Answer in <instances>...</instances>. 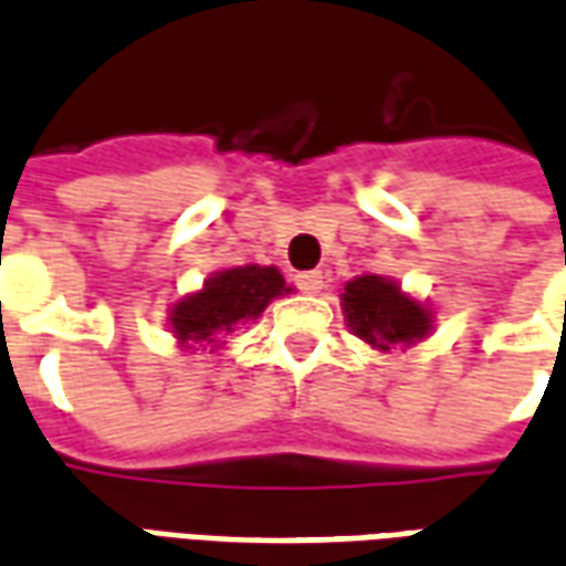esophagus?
I'll use <instances>...</instances> for the list:
<instances>
[{
  "label": "esophagus",
  "instance_id": "obj_1",
  "mask_svg": "<svg viewBox=\"0 0 566 566\" xmlns=\"http://www.w3.org/2000/svg\"><path fill=\"white\" fill-rule=\"evenodd\" d=\"M296 287L308 296L321 294V287H324V275H321V272H300V275H296Z\"/></svg>",
  "mask_w": 566,
  "mask_h": 566
}]
</instances>
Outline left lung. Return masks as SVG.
Returning a JSON list of instances; mask_svg holds the SVG:
<instances>
[{
  "instance_id": "8db88e82",
  "label": "left lung",
  "mask_w": 566,
  "mask_h": 566,
  "mask_svg": "<svg viewBox=\"0 0 566 566\" xmlns=\"http://www.w3.org/2000/svg\"><path fill=\"white\" fill-rule=\"evenodd\" d=\"M343 315L357 339L385 355L391 348H409L433 333V308L385 275H357L345 284Z\"/></svg>"
}]
</instances>
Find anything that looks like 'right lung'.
<instances>
[{"mask_svg": "<svg viewBox=\"0 0 566 566\" xmlns=\"http://www.w3.org/2000/svg\"><path fill=\"white\" fill-rule=\"evenodd\" d=\"M284 294H291V287L275 266L248 263L221 270L169 308V331L178 348L206 345L218 352L239 324L260 318L263 308Z\"/></svg>", "mask_w": 566, "mask_h": 566, "instance_id": "add662e5", "label": "right lung"}]
</instances>
